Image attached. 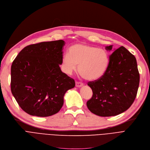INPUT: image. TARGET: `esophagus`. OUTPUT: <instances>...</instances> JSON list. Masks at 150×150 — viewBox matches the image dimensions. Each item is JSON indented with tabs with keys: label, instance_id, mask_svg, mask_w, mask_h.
<instances>
[{
	"label": "esophagus",
	"instance_id": "obj_1",
	"mask_svg": "<svg viewBox=\"0 0 150 150\" xmlns=\"http://www.w3.org/2000/svg\"><path fill=\"white\" fill-rule=\"evenodd\" d=\"M83 84L81 83V82H76V87H81L82 86H83Z\"/></svg>",
	"mask_w": 150,
	"mask_h": 150
}]
</instances>
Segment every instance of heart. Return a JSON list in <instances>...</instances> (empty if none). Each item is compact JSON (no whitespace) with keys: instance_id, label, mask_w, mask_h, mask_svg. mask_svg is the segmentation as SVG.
Returning a JSON list of instances; mask_svg holds the SVG:
<instances>
[{"instance_id":"heart-1","label":"heart","mask_w":150,"mask_h":150,"mask_svg":"<svg viewBox=\"0 0 150 150\" xmlns=\"http://www.w3.org/2000/svg\"><path fill=\"white\" fill-rule=\"evenodd\" d=\"M62 58L64 72L71 74L78 66L79 74L85 79L94 81L104 74L109 63L108 54L105 50L89 45L77 43L69 50Z\"/></svg>"}]
</instances>
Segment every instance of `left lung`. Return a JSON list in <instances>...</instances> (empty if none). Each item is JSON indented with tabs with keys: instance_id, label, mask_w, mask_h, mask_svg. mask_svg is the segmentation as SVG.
Instances as JSON below:
<instances>
[{
	"instance_id": "left-lung-1",
	"label": "left lung",
	"mask_w": 150,
	"mask_h": 150,
	"mask_svg": "<svg viewBox=\"0 0 150 150\" xmlns=\"http://www.w3.org/2000/svg\"><path fill=\"white\" fill-rule=\"evenodd\" d=\"M107 51H113L109 56V63L104 74L99 79L89 82L93 92L87 102L89 110L100 117L115 116L124 112L133 104L140 82L137 59L130 51L121 46Z\"/></svg>"
}]
</instances>
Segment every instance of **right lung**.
<instances>
[{"mask_svg":"<svg viewBox=\"0 0 150 150\" xmlns=\"http://www.w3.org/2000/svg\"><path fill=\"white\" fill-rule=\"evenodd\" d=\"M63 40L25 47L11 66V91L19 106L29 115L48 117L58 113L64 96L75 81L61 71Z\"/></svg>","mask_w":150,"mask_h":150,"instance_id":"1","label":"right lung"}]
</instances>
